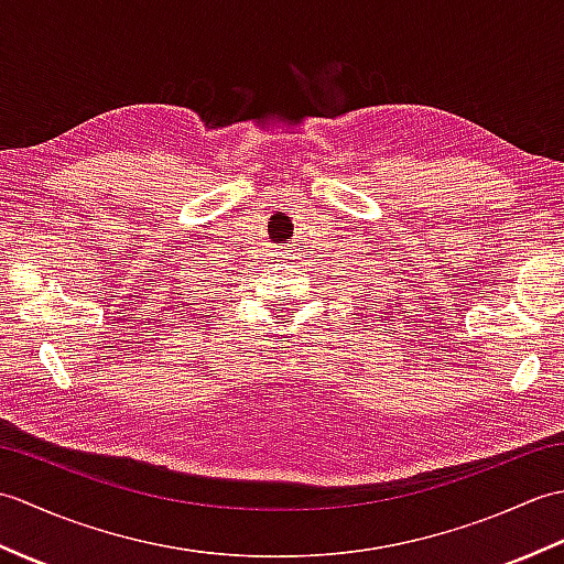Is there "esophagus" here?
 Masks as SVG:
<instances>
[{
  "label": "esophagus",
  "mask_w": 564,
  "mask_h": 564,
  "mask_svg": "<svg viewBox=\"0 0 564 564\" xmlns=\"http://www.w3.org/2000/svg\"><path fill=\"white\" fill-rule=\"evenodd\" d=\"M279 257H281V261H293L295 259V249L293 247H281Z\"/></svg>",
  "instance_id": "obj_1"
}]
</instances>
